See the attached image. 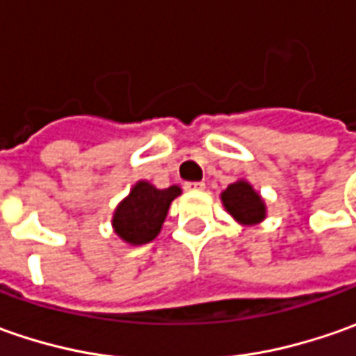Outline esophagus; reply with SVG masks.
Here are the masks:
<instances>
[{
	"mask_svg": "<svg viewBox=\"0 0 356 356\" xmlns=\"http://www.w3.org/2000/svg\"><path fill=\"white\" fill-rule=\"evenodd\" d=\"M206 184L204 182H184L186 192H198V190H204Z\"/></svg>",
	"mask_w": 356,
	"mask_h": 356,
	"instance_id": "1",
	"label": "esophagus"
}]
</instances>
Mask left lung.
Wrapping results in <instances>:
<instances>
[{
	"mask_svg": "<svg viewBox=\"0 0 356 356\" xmlns=\"http://www.w3.org/2000/svg\"><path fill=\"white\" fill-rule=\"evenodd\" d=\"M226 210L241 224H257L266 218V204L252 186L243 180L234 182L222 194Z\"/></svg>",
	"mask_w": 356,
	"mask_h": 356,
	"instance_id": "left-lung-1",
	"label": "left lung"
}]
</instances>
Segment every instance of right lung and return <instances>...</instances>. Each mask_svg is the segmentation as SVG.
Returning a JSON list of instances; mask_svg holds the SVG:
<instances>
[{"label": "right lung", "mask_w": 356, "mask_h": 356, "mask_svg": "<svg viewBox=\"0 0 356 356\" xmlns=\"http://www.w3.org/2000/svg\"><path fill=\"white\" fill-rule=\"evenodd\" d=\"M176 196H180L178 186L158 190L148 182H138L115 212V232L132 245L152 241L158 236L170 202Z\"/></svg>", "instance_id": "add662e5"}]
</instances>
